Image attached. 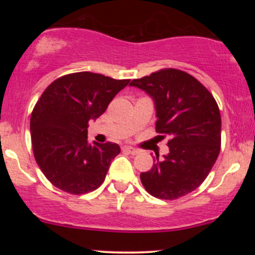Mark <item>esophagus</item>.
Segmentation results:
<instances>
[{"instance_id": "34e87169", "label": "esophagus", "mask_w": 255, "mask_h": 255, "mask_svg": "<svg viewBox=\"0 0 255 255\" xmlns=\"http://www.w3.org/2000/svg\"><path fill=\"white\" fill-rule=\"evenodd\" d=\"M122 151L127 152V153H130V154H137L140 152L139 150H136V148L131 147V146H125V147L122 148Z\"/></svg>"}]
</instances>
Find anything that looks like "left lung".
Listing matches in <instances>:
<instances>
[{
  "label": "left lung",
  "instance_id": "obj_1",
  "mask_svg": "<svg viewBox=\"0 0 255 255\" xmlns=\"http://www.w3.org/2000/svg\"><path fill=\"white\" fill-rule=\"evenodd\" d=\"M129 85L153 99L157 133L170 137L169 153L160 159L157 156L150 170L140 174L142 186L165 200L193 192L207 177L221 150L222 121L215 98L194 77L172 68Z\"/></svg>",
  "mask_w": 255,
  "mask_h": 255
}]
</instances>
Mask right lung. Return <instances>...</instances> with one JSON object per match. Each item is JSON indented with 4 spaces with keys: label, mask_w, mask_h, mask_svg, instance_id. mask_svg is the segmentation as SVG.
I'll use <instances>...</instances> for the list:
<instances>
[{
    "label": "right lung",
    "mask_w": 255,
    "mask_h": 255,
    "mask_svg": "<svg viewBox=\"0 0 255 255\" xmlns=\"http://www.w3.org/2000/svg\"><path fill=\"white\" fill-rule=\"evenodd\" d=\"M128 84L79 72L56 79L44 91L31 115L32 148L40 170L55 187L78 195L104 182L111 160L121 150L115 142L90 144L87 127Z\"/></svg>",
    "instance_id": "right-lung-1"
}]
</instances>
